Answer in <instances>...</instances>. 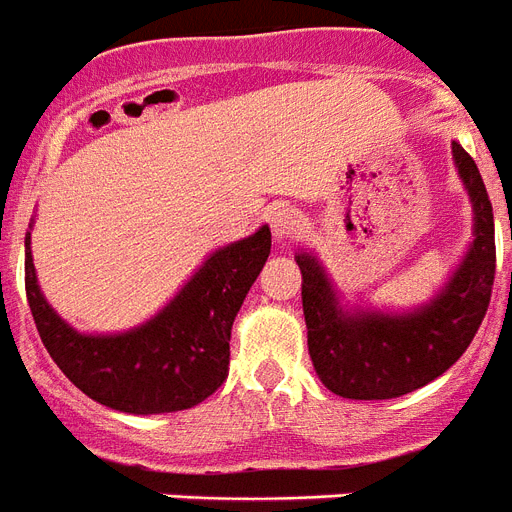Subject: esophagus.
Here are the masks:
<instances>
[{"label":"esophagus","mask_w":512,"mask_h":512,"mask_svg":"<svg viewBox=\"0 0 512 512\" xmlns=\"http://www.w3.org/2000/svg\"><path fill=\"white\" fill-rule=\"evenodd\" d=\"M272 233L277 240H292L303 233V217L300 212H295L292 207H279L277 212L272 214Z\"/></svg>","instance_id":"esophagus-1"}]
</instances>
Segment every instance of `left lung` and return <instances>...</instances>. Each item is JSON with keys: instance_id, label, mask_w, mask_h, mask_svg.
Returning a JSON list of instances; mask_svg holds the SVG:
<instances>
[{"instance_id": "left-lung-1", "label": "left lung", "mask_w": 512, "mask_h": 512, "mask_svg": "<svg viewBox=\"0 0 512 512\" xmlns=\"http://www.w3.org/2000/svg\"><path fill=\"white\" fill-rule=\"evenodd\" d=\"M451 152L474 227L466 253L427 303L409 310L349 305L316 253H295L310 360L336 396L381 401L427 386L464 355L487 313L495 282V217L469 152L458 142H451Z\"/></svg>"}]
</instances>
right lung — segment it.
I'll use <instances>...</instances> for the list:
<instances>
[{"label": "right lung", "mask_w": 512, "mask_h": 512, "mask_svg": "<svg viewBox=\"0 0 512 512\" xmlns=\"http://www.w3.org/2000/svg\"><path fill=\"white\" fill-rule=\"evenodd\" d=\"M269 248L272 233L261 225L248 238L214 248L144 323L119 334H85L41 292L25 233V292L48 355L85 396L126 414L181 412L202 404L227 378L230 329Z\"/></svg>", "instance_id": "obj_1"}]
</instances>
